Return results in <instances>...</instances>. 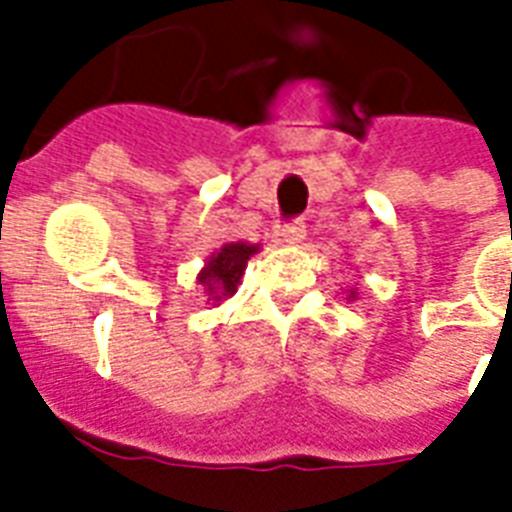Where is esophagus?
Listing matches in <instances>:
<instances>
[{
  "mask_svg": "<svg viewBox=\"0 0 512 512\" xmlns=\"http://www.w3.org/2000/svg\"><path fill=\"white\" fill-rule=\"evenodd\" d=\"M276 236H279V241H284V244H300V241L305 239V223L303 220L284 223L279 231H276Z\"/></svg>",
  "mask_w": 512,
  "mask_h": 512,
  "instance_id": "1",
  "label": "esophagus"
}]
</instances>
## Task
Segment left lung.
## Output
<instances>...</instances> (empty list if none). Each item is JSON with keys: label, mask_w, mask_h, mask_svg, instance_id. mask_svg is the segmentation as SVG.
<instances>
[{"label": "left lung", "mask_w": 512, "mask_h": 512, "mask_svg": "<svg viewBox=\"0 0 512 512\" xmlns=\"http://www.w3.org/2000/svg\"><path fill=\"white\" fill-rule=\"evenodd\" d=\"M350 297H353V300H356V292H353V289H350Z\"/></svg>", "instance_id": "left-lung-1"}]
</instances>
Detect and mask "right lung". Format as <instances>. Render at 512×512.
Returning <instances> with one entry per match:
<instances>
[{
    "label": "right lung",
    "instance_id": "add662e5",
    "mask_svg": "<svg viewBox=\"0 0 512 512\" xmlns=\"http://www.w3.org/2000/svg\"><path fill=\"white\" fill-rule=\"evenodd\" d=\"M255 252H260L257 244L231 241V244H223L215 255L209 257L207 265L196 276V281L204 287L209 300H223V297L236 295V287H239L241 276H244L247 260Z\"/></svg>",
    "mask_w": 512,
    "mask_h": 512
}]
</instances>
